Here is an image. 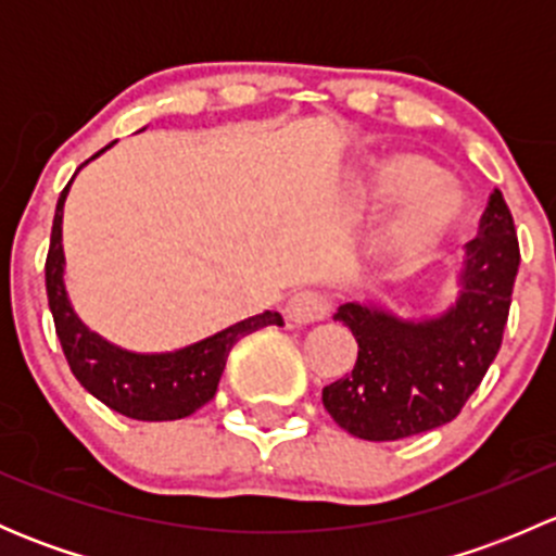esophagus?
Instances as JSON below:
<instances>
[{
  "instance_id": "1",
  "label": "esophagus",
  "mask_w": 556,
  "mask_h": 556,
  "mask_svg": "<svg viewBox=\"0 0 556 556\" xmlns=\"http://www.w3.org/2000/svg\"><path fill=\"white\" fill-rule=\"evenodd\" d=\"M285 314L293 325H312L328 314V299L317 290H299L285 304Z\"/></svg>"
}]
</instances>
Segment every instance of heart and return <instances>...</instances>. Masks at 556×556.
<instances>
[{
  "instance_id": "b5f03b06",
  "label": "heart",
  "mask_w": 556,
  "mask_h": 556,
  "mask_svg": "<svg viewBox=\"0 0 556 556\" xmlns=\"http://www.w3.org/2000/svg\"><path fill=\"white\" fill-rule=\"evenodd\" d=\"M379 199H401L395 215L374 237L371 252L382 266L401 268L435 250L459 226L465 199L439 166L417 153H392L374 161L368 172Z\"/></svg>"
}]
</instances>
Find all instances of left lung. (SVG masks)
<instances>
[{"label":"left lung","mask_w":556,"mask_h":556,"mask_svg":"<svg viewBox=\"0 0 556 556\" xmlns=\"http://www.w3.org/2000/svg\"><path fill=\"white\" fill-rule=\"evenodd\" d=\"M517 271V228L495 190L444 314L403 319L374 304L339 306L333 319L355 336L357 363L323 390L336 425L357 439L397 441L452 422L501 350Z\"/></svg>","instance_id":"obj_1"}]
</instances>
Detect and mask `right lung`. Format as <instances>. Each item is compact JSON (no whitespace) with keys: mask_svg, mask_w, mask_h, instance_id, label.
<instances>
[{"mask_svg":"<svg viewBox=\"0 0 556 556\" xmlns=\"http://www.w3.org/2000/svg\"><path fill=\"white\" fill-rule=\"evenodd\" d=\"M110 148L112 144H106L88 161L99 159ZM70 185L72 179L61 190L59 204H55L50 250L48 261H45V288H48V306L53 312L55 333H59L61 350H64L72 374L93 397H99L104 406L123 417L142 419V422H169V419L190 417L215 397L233 344L257 328L285 325L282 314H255V317H247L210 339H201L182 350L159 352V355H142V352H128L110 344L77 317L64 288L61 220H64V201Z\"/></svg>","mask_w":556,"mask_h":556,"instance_id":"obj_1","label":"right lung"}]
</instances>
